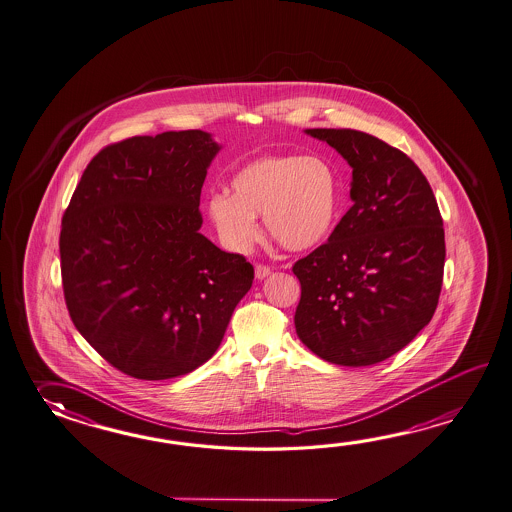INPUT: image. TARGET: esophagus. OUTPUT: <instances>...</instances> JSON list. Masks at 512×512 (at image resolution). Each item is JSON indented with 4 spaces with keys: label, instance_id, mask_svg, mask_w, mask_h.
<instances>
[{
    "label": "esophagus",
    "instance_id": "obj_1",
    "mask_svg": "<svg viewBox=\"0 0 512 512\" xmlns=\"http://www.w3.org/2000/svg\"><path fill=\"white\" fill-rule=\"evenodd\" d=\"M270 272H272V270H270L266 264H257V266H255V277H257L259 281L266 279V277L270 275Z\"/></svg>",
    "mask_w": 512,
    "mask_h": 512
}]
</instances>
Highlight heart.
I'll return each instance as SVG.
<instances>
[{"instance_id":"heart-1","label":"heart","mask_w":512,"mask_h":512,"mask_svg":"<svg viewBox=\"0 0 512 512\" xmlns=\"http://www.w3.org/2000/svg\"><path fill=\"white\" fill-rule=\"evenodd\" d=\"M230 193L208 200L220 240L233 251L259 239L257 215L286 250H312L330 239L339 220L343 191L334 166L321 157L268 155L250 160L231 177Z\"/></svg>"}]
</instances>
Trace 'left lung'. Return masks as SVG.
<instances>
[{"mask_svg": "<svg viewBox=\"0 0 512 512\" xmlns=\"http://www.w3.org/2000/svg\"><path fill=\"white\" fill-rule=\"evenodd\" d=\"M352 167L354 206L330 239L293 264L301 282L295 330L324 361L376 365L430 323L445 230L427 178L410 158L355 129H306Z\"/></svg>", "mask_w": 512, "mask_h": 512, "instance_id": "1", "label": "left lung"}]
</instances>
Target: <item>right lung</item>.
Listing matches in <instances>:
<instances>
[{"instance_id":"right-lung-1","label":"right lung","mask_w":512,"mask_h":512,"mask_svg":"<svg viewBox=\"0 0 512 512\" xmlns=\"http://www.w3.org/2000/svg\"><path fill=\"white\" fill-rule=\"evenodd\" d=\"M220 146L200 129L133 136L85 167L60 233L74 326L127 376H184L217 352L253 266L200 233Z\"/></svg>"}]
</instances>
